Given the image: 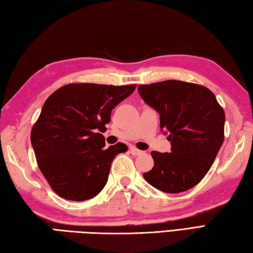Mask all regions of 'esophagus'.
<instances>
[{"label": "esophagus", "instance_id": "34e87169", "mask_svg": "<svg viewBox=\"0 0 253 253\" xmlns=\"http://www.w3.org/2000/svg\"><path fill=\"white\" fill-rule=\"evenodd\" d=\"M130 152H131V154L132 155H134V156H136V155H141L143 152L141 151V150H139V149H136V147H134V146H131L130 147Z\"/></svg>", "mask_w": 253, "mask_h": 253}]
</instances>
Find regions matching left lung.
<instances>
[{"label": "left lung", "mask_w": 253, "mask_h": 253, "mask_svg": "<svg viewBox=\"0 0 253 253\" xmlns=\"http://www.w3.org/2000/svg\"><path fill=\"white\" fill-rule=\"evenodd\" d=\"M142 99L160 113L168 131L169 153L152 151L154 166L143 177L164 193H182L196 186L211 169L225 139V111L202 84L165 80L140 84Z\"/></svg>", "instance_id": "left-lung-1"}]
</instances>
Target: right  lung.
I'll list each match as a JSON object with an SVG mask.
<instances>
[{
  "mask_svg": "<svg viewBox=\"0 0 253 253\" xmlns=\"http://www.w3.org/2000/svg\"><path fill=\"white\" fill-rule=\"evenodd\" d=\"M135 87L68 84L47 98L31 142L38 168L58 196L87 201L106 186L113 159L127 146L117 143L107 149L99 132L106 130L111 111Z\"/></svg>",
  "mask_w": 253,
  "mask_h": 253,
  "instance_id": "right-lung-1",
  "label": "right lung"
}]
</instances>
